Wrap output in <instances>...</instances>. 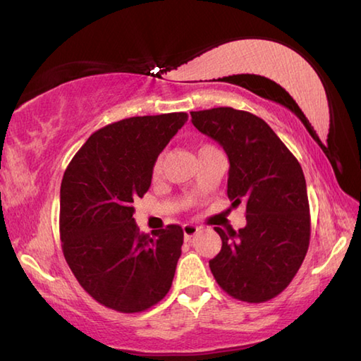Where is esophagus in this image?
Listing matches in <instances>:
<instances>
[{
	"label": "esophagus",
	"mask_w": 361,
	"mask_h": 361,
	"mask_svg": "<svg viewBox=\"0 0 361 361\" xmlns=\"http://www.w3.org/2000/svg\"><path fill=\"white\" fill-rule=\"evenodd\" d=\"M182 231H183V237L191 238V237H193V235L197 233V231H200V227L195 226V224H183L182 226Z\"/></svg>",
	"instance_id": "esophagus-1"
}]
</instances>
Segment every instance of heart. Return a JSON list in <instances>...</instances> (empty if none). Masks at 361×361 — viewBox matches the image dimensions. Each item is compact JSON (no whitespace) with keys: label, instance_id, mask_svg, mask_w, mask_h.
<instances>
[{"label":"heart","instance_id":"obj_1","mask_svg":"<svg viewBox=\"0 0 361 361\" xmlns=\"http://www.w3.org/2000/svg\"><path fill=\"white\" fill-rule=\"evenodd\" d=\"M207 146H209V145L201 146V149H202V148H207ZM161 168H164V160H161V157H159V159L156 160V164H154V168H152V178H154V179L159 178L160 173H161Z\"/></svg>","mask_w":361,"mask_h":361}]
</instances>
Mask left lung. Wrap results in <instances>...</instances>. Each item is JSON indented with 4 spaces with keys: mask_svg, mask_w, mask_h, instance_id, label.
<instances>
[{
    "mask_svg": "<svg viewBox=\"0 0 361 361\" xmlns=\"http://www.w3.org/2000/svg\"><path fill=\"white\" fill-rule=\"evenodd\" d=\"M193 126L229 159L227 196L246 204V226L215 227L221 251L212 274L232 298L264 302L290 285L310 243V207L298 159L259 116L232 107L190 112Z\"/></svg>",
    "mask_w": 361,
    "mask_h": 361,
    "instance_id": "1",
    "label": "left lung"
}]
</instances>
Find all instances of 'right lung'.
I'll return each mask as SVG.
<instances>
[{"label": "right lung", "instance_id": "1", "mask_svg": "<svg viewBox=\"0 0 361 361\" xmlns=\"http://www.w3.org/2000/svg\"><path fill=\"white\" fill-rule=\"evenodd\" d=\"M187 114L132 116L88 137L61 185L62 251L79 285L107 308L137 313L170 291L182 252L178 224L140 233L134 201Z\"/></svg>", "mask_w": 361, "mask_h": 361}]
</instances>
